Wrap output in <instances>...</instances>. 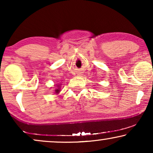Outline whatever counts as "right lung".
Instances as JSON below:
<instances>
[{
    "instance_id": "add662e5",
    "label": "right lung",
    "mask_w": 153,
    "mask_h": 153,
    "mask_svg": "<svg viewBox=\"0 0 153 153\" xmlns=\"http://www.w3.org/2000/svg\"><path fill=\"white\" fill-rule=\"evenodd\" d=\"M59 92H60V88H57V89H56V90H55V93H56V94L59 93Z\"/></svg>"
}]
</instances>
